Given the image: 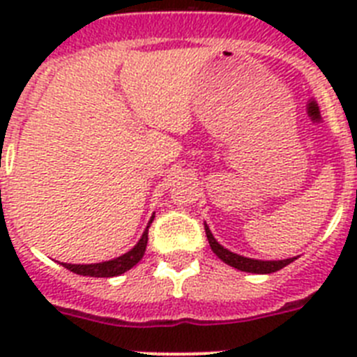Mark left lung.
Returning a JSON list of instances; mask_svg holds the SVG:
<instances>
[{"instance_id":"8db88e82","label":"left lung","mask_w":357,"mask_h":357,"mask_svg":"<svg viewBox=\"0 0 357 357\" xmlns=\"http://www.w3.org/2000/svg\"><path fill=\"white\" fill-rule=\"evenodd\" d=\"M206 234L209 239V245L213 248L214 254L220 257L225 264L236 268V270H241V272L248 273H273L280 268L288 266L289 263L296 259V257H289V259H280V261H263V259H252V257H245V255L234 254V252L227 250L225 247H222L220 243L214 239L213 232L209 230V227L206 225Z\"/></svg>"}]
</instances>
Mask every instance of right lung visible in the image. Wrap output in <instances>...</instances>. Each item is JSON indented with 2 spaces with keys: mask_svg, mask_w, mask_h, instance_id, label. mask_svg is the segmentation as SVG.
Instances as JSON below:
<instances>
[{
  "mask_svg": "<svg viewBox=\"0 0 357 357\" xmlns=\"http://www.w3.org/2000/svg\"><path fill=\"white\" fill-rule=\"evenodd\" d=\"M153 220V216H151ZM151 220L148 222L146 229H144L143 236L132 250H128L127 254L119 255L116 259L103 261V263H93V264H71V263H61L62 266L68 268L69 272L77 273V275H87V277H116L121 275V273L128 272L130 268H134L135 264L143 259L144 250H146L148 243V227H150Z\"/></svg>",
  "mask_w": 357,
  "mask_h": 357,
  "instance_id": "1",
  "label": "right lung"
}]
</instances>
